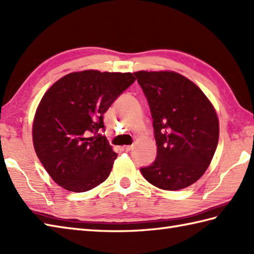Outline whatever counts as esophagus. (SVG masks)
Returning <instances> with one entry per match:
<instances>
[{"label":"esophagus","instance_id":"obj_1","mask_svg":"<svg viewBox=\"0 0 254 254\" xmlns=\"http://www.w3.org/2000/svg\"><path fill=\"white\" fill-rule=\"evenodd\" d=\"M122 149L126 150V152H130V150L132 149V146H123Z\"/></svg>","mask_w":254,"mask_h":254}]
</instances>
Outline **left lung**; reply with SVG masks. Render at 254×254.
Listing matches in <instances>:
<instances>
[{"label": "left lung", "instance_id": "obj_1", "mask_svg": "<svg viewBox=\"0 0 254 254\" xmlns=\"http://www.w3.org/2000/svg\"><path fill=\"white\" fill-rule=\"evenodd\" d=\"M153 118L157 157L141 168L143 177L161 190L193 185L206 171L216 150L219 122L201 88L172 71L134 73Z\"/></svg>", "mask_w": 254, "mask_h": 254}]
</instances>
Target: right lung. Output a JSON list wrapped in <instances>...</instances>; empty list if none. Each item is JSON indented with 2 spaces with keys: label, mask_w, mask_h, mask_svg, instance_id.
<instances>
[{
  "label": "right lung",
  "mask_w": 254,
  "mask_h": 254,
  "mask_svg": "<svg viewBox=\"0 0 254 254\" xmlns=\"http://www.w3.org/2000/svg\"><path fill=\"white\" fill-rule=\"evenodd\" d=\"M134 80L132 73L86 69L65 75L46 91L32 122V142L57 185L86 192L109 177L118 154L98 132L105 128V112ZM88 132L94 135L87 138Z\"/></svg>",
  "instance_id": "right-lung-1"
}]
</instances>
